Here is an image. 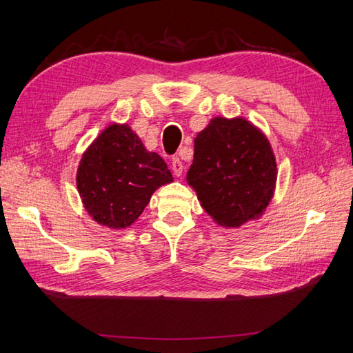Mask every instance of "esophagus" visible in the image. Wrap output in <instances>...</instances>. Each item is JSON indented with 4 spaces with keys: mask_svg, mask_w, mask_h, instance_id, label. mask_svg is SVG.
<instances>
[{
    "mask_svg": "<svg viewBox=\"0 0 353 353\" xmlns=\"http://www.w3.org/2000/svg\"><path fill=\"white\" fill-rule=\"evenodd\" d=\"M171 170H172V172H174V176H177V177L182 176V172H183V163H182L181 159H179L177 156L172 157V161H171Z\"/></svg>",
    "mask_w": 353,
    "mask_h": 353,
    "instance_id": "obj_1",
    "label": "esophagus"
}]
</instances>
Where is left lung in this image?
I'll use <instances>...</instances> for the list:
<instances>
[{"label":"left lung","mask_w":353,"mask_h":353,"mask_svg":"<svg viewBox=\"0 0 353 353\" xmlns=\"http://www.w3.org/2000/svg\"><path fill=\"white\" fill-rule=\"evenodd\" d=\"M276 179L272 145L241 117L212 118L194 139L186 181L220 226L239 228L259 219L273 197Z\"/></svg>","instance_id":"left-lung-1"}]
</instances>
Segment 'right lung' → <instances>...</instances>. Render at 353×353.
Listing matches in <instances>:
<instances>
[{"label":"right lung","mask_w":353,"mask_h":353,"mask_svg":"<svg viewBox=\"0 0 353 353\" xmlns=\"http://www.w3.org/2000/svg\"><path fill=\"white\" fill-rule=\"evenodd\" d=\"M172 182L162 157L147 152L130 125L110 124L81 156L77 190L88 214L110 229L138 220L153 192Z\"/></svg>","instance_id":"obj_1"}]
</instances>
